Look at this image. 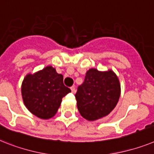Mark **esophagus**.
<instances>
[{"mask_svg": "<svg viewBox=\"0 0 154 154\" xmlns=\"http://www.w3.org/2000/svg\"><path fill=\"white\" fill-rule=\"evenodd\" d=\"M70 89H71V91H72V93H75V91H76V89H75L74 86H72V87L70 88Z\"/></svg>", "mask_w": 154, "mask_h": 154, "instance_id": "esophagus-1", "label": "esophagus"}]
</instances>
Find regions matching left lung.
I'll use <instances>...</instances> for the list:
<instances>
[{
  "label": "left lung",
  "instance_id": "obj_1",
  "mask_svg": "<svg viewBox=\"0 0 154 154\" xmlns=\"http://www.w3.org/2000/svg\"><path fill=\"white\" fill-rule=\"evenodd\" d=\"M120 95L121 85L113 71L90 69L84 83L77 88L75 97L81 116L93 121L109 114L117 104Z\"/></svg>",
  "mask_w": 154,
  "mask_h": 154
}]
</instances>
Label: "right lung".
Here are the masks:
<instances>
[{"label": "right lung", "instance_id": "right-lung-1", "mask_svg": "<svg viewBox=\"0 0 154 154\" xmlns=\"http://www.w3.org/2000/svg\"><path fill=\"white\" fill-rule=\"evenodd\" d=\"M26 107L41 119L51 118L57 113L62 99L71 91L63 84V76L51 66L27 74L22 84Z\"/></svg>", "mask_w": 154, "mask_h": 154}]
</instances>
